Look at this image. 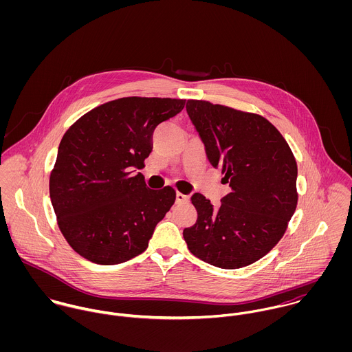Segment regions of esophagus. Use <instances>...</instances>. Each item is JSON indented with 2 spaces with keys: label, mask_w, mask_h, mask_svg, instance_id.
<instances>
[{
  "label": "esophagus",
  "mask_w": 352,
  "mask_h": 352,
  "mask_svg": "<svg viewBox=\"0 0 352 352\" xmlns=\"http://www.w3.org/2000/svg\"><path fill=\"white\" fill-rule=\"evenodd\" d=\"M188 199H190L188 195H184V194H182V192H177V194H176V203H177V204L186 203V201H188Z\"/></svg>",
  "instance_id": "obj_1"
}]
</instances>
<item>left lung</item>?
I'll use <instances>...</instances> for the list:
<instances>
[{
	"instance_id": "obj_1",
	"label": "left lung",
	"mask_w": 352,
	"mask_h": 352,
	"mask_svg": "<svg viewBox=\"0 0 352 352\" xmlns=\"http://www.w3.org/2000/svg\"><path fill=\"white\" fill-rule=\"evenodd\" d=\"M208 162L230 190L219 207L191 197L198 219L183 230L203 261L234 270L250 265L283 237L297 207V162L282 134L263 116L208 101H187Z\"/></svg>"
}]
</instances>
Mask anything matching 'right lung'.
Here are the masks:
<instances>
[{"label":"right lung","mask_w":352,"mask_h":352,"mask_svg":"<svg viewBox=\"0 0 352 352\" xmlns=\"http://www.w3.org/2000/svg\"><path fill=\"white\" fill-rule=\"evenodd\" d=\"M186 100L123 98L80 118L63 135L50 176V198L69 245L112 265L141 254L176 199L135 173L153 149L154 129Z\"/></svg>","instance_id":"obj_1"}]
</instances>
